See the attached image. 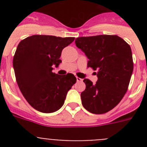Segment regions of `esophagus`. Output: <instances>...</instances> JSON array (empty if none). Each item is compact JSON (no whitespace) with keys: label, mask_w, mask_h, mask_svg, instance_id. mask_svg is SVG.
I'll return each mask as SVG.
<instances>
[{"label":"esophagus","mask_w":147,"mask_h":147,"mask_svg":"<svg viewBox=\"0 0 147 147\" xmlns=\"http://www.w3.org/2000/svg\"><path fill=\"white\" fill-rule=\"evenodd\" d=\"M76 81L79 82H82V80L81 78H79V77H76Z\"/></svg>","instance_id":"1"}]
</instances>
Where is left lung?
Returning <instances> with one entry per match:
<instances>
[{"label":"left lung","mask_w":147,"mask_h":147,"mask_svg":"<svg viewBox=\"0 0 147 147\" xmlns=\"http://www.w3.org/2000/svg\"><path fill=\"white\" fill-rule=\"evenodd\" d=\"M76 45L89 59L88 67L96 71V84L85 79L82 104L90 113H106L121 102L127 91L133 71L129 45L117 35L78 37Z\"/></svg>","instance_id":"1"}]
</instances>
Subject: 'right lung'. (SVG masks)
I'll return each mask as SVG.
<instances>
[{
    "label": "right lung",
    "mask_w": 147,
    "mask_h": 147,
    "mask_svg": "<svg viewBox=\"0 0 147 147\" xmlns=\"http://www.w3.org/2000/svg\"><path fill=\"white\" fill-rule=\"evenodd\" d=\"M74 37L33 35L21 40L13 58L15 78L22 94L35 110L45 113L62 107L67 91L76 78L72 74L58 75L52 72L57 67L62 49Z\"/></svg>",
    "instance_id": "obj_1"
}]
</instances>
